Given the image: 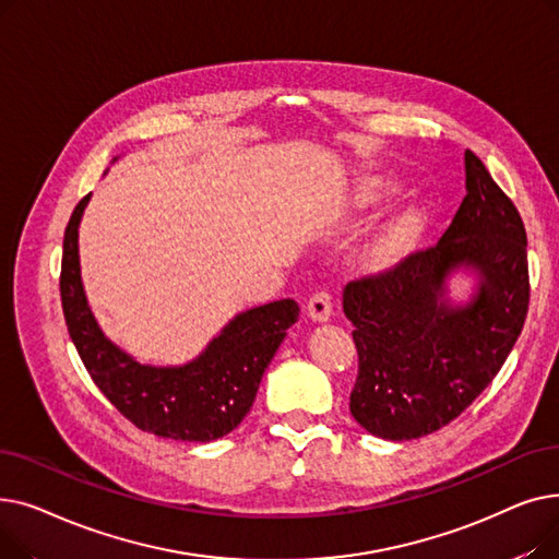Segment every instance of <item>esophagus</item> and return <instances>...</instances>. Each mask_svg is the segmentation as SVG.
Segmentation results:
<instances>
[{"label":"esophagus","mask_w":559,"mask_h":559,"mask_svg":"<svg viewBox=\"0 0 559 559\" xmlns=\"http://www.w3.org/2000/svg\"><path fill=\"white\" fill-rule=\"evenodd\" d=\"M333 312V295L331 289H317L314 295L308 299V314L314 321H329Z\"/></svg>","instance_id":"esophagus-1"}]
</instances>
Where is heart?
<instances>
[{
  "mask_svg": "<svg viewBox=\"0 0 559 559\" xmlns=\"http://www.w3.org/2000/svg\"><path fill=\"white\" fill-rule=\"evenodd\" d=\"M396 186L388 179H369L362 183L360 194H358V203L360 205H376L380 201H385L394 194ZM415 228H417V219L413 215H403L399 219H394L392 224L385 226V230L378 235L371 255L378 264H390L394 262L415 238Z\"/></svg>",
  "mask_w": 559,
  "mask_h": 559,
  "instance_id": "obj_1",
  "label": "heart"
}]
</instances>
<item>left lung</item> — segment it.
I'll list each match as a JSON object with an SVG mask.
<instances>
[{"label": "left lung", "instance_id": "obj_1", "mask_svg": "<svg viewBox=\"0 0 559 559\" xmlns=\"http://www.w3.org/2000/svg\"><path fill=\"white\" fill-rule=\"evenodd\" d=\"M464 171L466 197L442 240L344 287L358 348L350 415L392 442L457 419L501 371L531 304L516 205L468 150ZM457 266L481 274L479 295L466 307L441 299L443 281Z\"/></svg>", "mask_w": 559, "mask_h": 559}]
</instances>
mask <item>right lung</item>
<instances>
[{"mask_svg":"<svg viewBox=\"0 0 559 559\" xmlns=\"http://www.w3.org/2000/svg\"><path fill=\"white\" fill-rule=\"evenodd\" d=\"M87 199L68 222L61 262L63 314L81 362L120 415L144 432L181 442L228 435L251 409L264 369L299 319V304L283 299L238 314L190 365H138L104 337L83 295L79 222Z\"/></svg>","mask_w":559,"mask_h":559,"instance_id":"obj_1","label":"right lung"}]
</instances>
